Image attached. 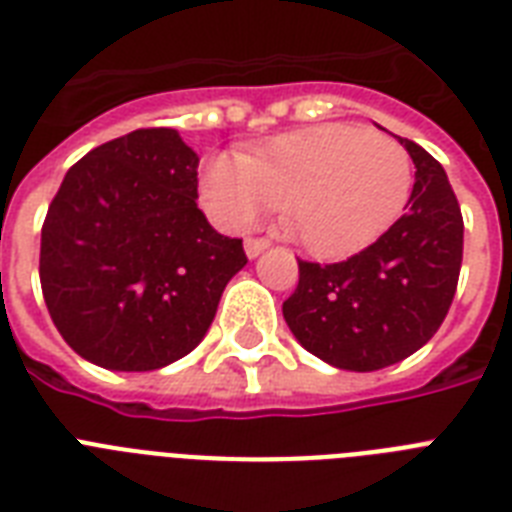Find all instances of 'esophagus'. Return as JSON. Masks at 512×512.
I'll use <instances>...</instances> for the list:
<instances>
[{
  "mask_svg": "<svg viewBox=\"0 0 512 512\" xmlns=\"http://www.w3.org/2000/svg\"><path fill=\"white\" fill-rule=\"evenodd\" d=\"M268 247H271V241H268V239H247V241H244V252H247L249 260H255V257L263 255Z\"/></svg>",
  "mask_w": 512,
  "mask_h": 512,
  "instance_id": "34e87169",
  "label": "esophagus"
}]
</instances>
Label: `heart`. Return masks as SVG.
Listing matches in <instances>:
<instances>
[{
    "label": "heart",
    "mask_w": 512,
    "mask_h": 512,
    "mask_svg": "<svg viewBox=\"0 0 512 512\" xmlns=\"http://www.w3.org/2000/svg\"><path fill=\"white\" fill-rule=\"evenodd\" d=\"M412 183V159L393 135L319 124L276 135L239 159L212 156L199 191L225 228H247L284 207L289 233L308 252L345 257L396 220Z\"/></svg>",
    "instance_id": "obj_1"
}]
</instances>
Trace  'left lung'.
<instances>
[{
    "mask_svg": "<svg viewBox=\"0 0 512 512\" xmlns=\"http://www.w3.org/2000/svg\"><path fill=\"white\" fill-rule=\"evenodd\" d=\"M414 162L406 212L364 252L335 265L303 263L281 305L295 340L321 361L374 372L404 361L436 335L462 265V212L444 167L398 138Z\"/></svg>",
    "mask_w": 512,
    "mask_h": 512,
    "instance_id": "left-lung-1",
    "label": "left lung"
}]
</instances>
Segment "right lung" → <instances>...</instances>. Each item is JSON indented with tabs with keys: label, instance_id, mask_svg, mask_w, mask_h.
<instances>
[{
	"label": "right lung",
	"instance_id": "right-lung-1",
	"mask_svg": "<svg viewBox=\"0 0 512 512\" xmlns=\"http://www.w3.org/2000/svg\"><path fill=\"white\" fill-rule=\"evenodd\" d=\"M199 156L170 127L92 148L66 172L42 228L39 279L55 327L90 364L151 372L207 335L247 265L196 207Z\"/></svg>",
	"mask_w": 512,
	"mask_h": 512
}]
</instances>
